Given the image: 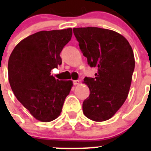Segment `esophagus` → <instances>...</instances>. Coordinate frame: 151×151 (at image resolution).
I'll return each mask as SVG.
<instances>
[{"mask_svg":"<svg viewBox=\"0 0 151 151\" xmlns=\"http://www.w3.org/2000/svg\"><path fill=\"white\" fill-rule=\"evenodd\" d=\"M73 84L74 85H79L80 81L79 80H75V81H73Z\"/></svg>","mask_w":151,"mask_h":151,"instance_id":"34e87169","label":"esophagus"}]
</instances>
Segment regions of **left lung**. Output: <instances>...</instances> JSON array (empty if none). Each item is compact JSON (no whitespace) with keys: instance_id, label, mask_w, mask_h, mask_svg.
I'll return each mask as SVG.
<instances>
[{"instance_id":"8db88e82","label":"left lung","mask_w":151,"mask_h":151,"mask_svg":"<svg viewBox=\"0 0 151 151\" xmlns=\"http://www.w3.org/2000/svg\"><path fill=\"white\" fill-rule=\"evenodd\" d=\"M73 33L88 63L97 68L95 78H84L90 90L84 114L95 122L110 119L129 94L135 63L132 48L124 36L110 29L74 28Z\"/></svg>"}]
</instances>
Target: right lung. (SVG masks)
Returning a JSON list of instances; mask_svg holds the SVG:
<instances>
[{
  "instance_id": "1",
  "label": "right lung",
  "mask_w": 151,
  "mask_h": 151,
  "mask_svg": "<svg viewBox=\"0 0 151 151\" xmlns=\"http://www.w3.org/2000/svg\"><path fill=\"white\" fill-rule=\"evenodd\" d=\"M71 28L41 31L18 43L8 61V77L13 94L38 120L48 122L60 115L73 81L56 79L51 69L61 65L60 56L70 41Z\"/></svg>"
}]
</instances>
